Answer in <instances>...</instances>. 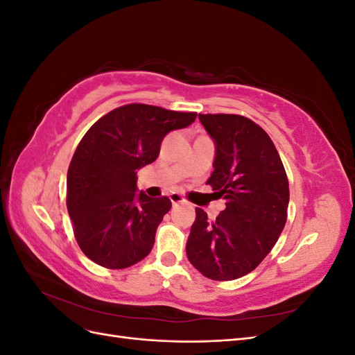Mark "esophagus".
Here are the masks:
<instances>
[{"mask_svg":"<svg viewBox=\"0 0 355 355\" xmlns=\"http://www.w3.org/2000/svg\"><path fill=\"white\" fill-rule=\"evenodd\" d=\"M170 201L173 204H179V202H185V198L182 197L180 194H176V192H173V194H170Z\"/></svg>","mask_w":355,"mask_h":355,"instance_id":"34e87169","label":"esophagus"}]
</instances>
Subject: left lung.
<instances>
[{"label": "left lung", "instance_id": "8db88e82", "mask_svg": "<svg viewBox=\"0 0 355 355\" xmlns=\"http://www.w3.org/2000/svg\"><path fill=\"white\" fill-rule=\"evenodd\" d=\"M198 118L214 142V170L207 184L227 207L213 222L196 209L187 256L204 277L235 280L252 272L280 237L287 220L288 180L271 137L249 118Z\"/></svg>", "mask_w": 355, "mask_h": 355}]
</instances>
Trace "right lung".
Listing matches in <instances>:
<instances>
[{"instance_id":"add662e5","label":"right lung","mask_w":355,"mask_h":355,"mask_svg":"<svg viewBox=\"0 0 355 355\" xmlns=\"http://www.w3.org/2000/svg\"><path fill=\"white\" fill-rule=\"evenodd\" d=\"M196 118V112L130 103L103 115L84 135L68 168L67 207L90 261L123 270L153 250L171 201L137 192V170L154 163L168 132Z\"/></svg>"}]
</instances>
